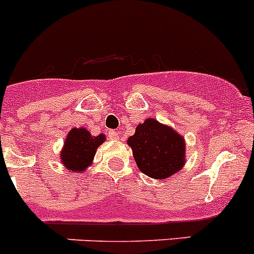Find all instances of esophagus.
Returning a JSON list of instances; mask_svg holds the SVG:
<instances>
[{"mask_svg":"<svg viewBox=\"0 0 254 254\" xmlns=\"http://www.w3.org/2000/svg\"><path fill=\"white\" fill-rule=\"evenodd\" d=\"M119 137H120V135H119V133L116 132V130H114V129L109 130V138H110V139H119Z\"/></svg>","mask_w":254,"mask_h":254,"instance_id":"esophagus-1","label":"esophagus"}]
</instances>
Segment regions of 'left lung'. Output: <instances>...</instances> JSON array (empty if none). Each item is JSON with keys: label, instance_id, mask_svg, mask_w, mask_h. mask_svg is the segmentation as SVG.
Segmentation results:
<instances>
[{"label": "left lung", "instance_id": "left-lung-1", "mask_svg": "<svg viewBox=\"0 0 254 254\" xmlns=\"http://www.w3.org/2000/svg\"><path fill=\"white\" fill-rule=\"evenodd\" d=\"M137 166L146 176L164 180L182 169L185 163V140L172 128L146 119L128 138Z\"/></svg>", "mask_w": 254, "mask_h": 254}]
</instances>
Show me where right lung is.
Returning a JSON list of instances; mask_svg holds the SVG:
<instances>
[{
	"mask_svg": "<svg viewBox=\"0 0 254 254\" xmlns=\"http://www.w3.org/2000/svg\"><path fill=\"white\" fill-rule=\"evenodd\" d=\"M105 135L93 137L85 128H73L68 133L61 153L62 164L72 172H82L91 164L98 146Z\"/></svg>",
	"mask_w": 254,
	"mask_h": 254,
	"instance_id": "1",
	"label": "right lung"
}]
</instances>
